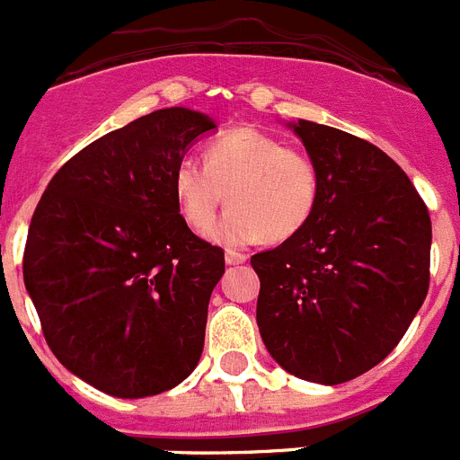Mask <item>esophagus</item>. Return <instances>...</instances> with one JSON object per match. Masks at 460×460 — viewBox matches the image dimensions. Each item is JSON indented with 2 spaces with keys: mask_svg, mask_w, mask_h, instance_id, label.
Here are the masks:
<instances>
[{
  "mask_svg": "<svg viewBox=\"0 0 460 460\" xmlns=\"http://www.w3.org/2000/svg\"><path fill=\"white\" fill-rule=\"evenodd\" d=\"M245 260H248V254L238 252V250H226V252H224V261H226L229 266L243 264Z\"/></svg>",
  "mask_w": 460,
  "mask_h": 460,
  "instance_id": "1",
  "label": "esophagus"
}]
</instances>
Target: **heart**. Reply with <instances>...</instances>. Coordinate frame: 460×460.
I'll use <instances>...</instances> for the list:
<instances>
[{"instance_id":"1","label":"heart","mask_w":460,"mask_h":460,"mask_svg":"<svg viewBox=\"0 0 460 460\" xmlns=\"http://www.w3.org/2000/svg\"><path fill=\"white\" fill-rule=\"evenodd\" d=\"M177 210L194 234H208L219 206L231 210L210 236L238 248L269 238L288 241L311 222L320 200V171L302 149L257 128H238L206 146L203 164L180 161L172 172Z\"/></svg>"}]
</instances>
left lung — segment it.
I'll use <instances>...</instances> for the list:
<instances>
[{"label": "left lung", "mask_w": 460, "mask_h": 460, "mask_svg": "<svg viewBox=\"0 0 460 460\" xmlns=\"http://www.w3.org/2000/svg\"><path fill=\"white\" fill-rule=\"evenodd\" d=\"M320 171L311 222L252 254L257 325L273 360L337 385L376 367L419 314L430 283V215L404 171L372 142L289 121Z\"/></svg>", "instance_id": "1"}]
</instances>
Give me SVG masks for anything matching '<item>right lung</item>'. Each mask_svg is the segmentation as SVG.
<instances>
[{
	"label": "right lung",
	"mask_w": 460,
	"mask_h": 460,
	"mask_svg": "<svg viewBox=\"0 0 460 460\" xmlns=\"http://www.w3.org/2000/svg\"><path fill=\"white\" fill-rule=\"evenodd\" d=\"M215 128L187 107L135 119L69 158L34 210L22 278L46 343L107 395H158L199 365L224 250L180 217L172 172Z\"/></svg>",
	"instance_id": "add662e5"
}]
</instances>
